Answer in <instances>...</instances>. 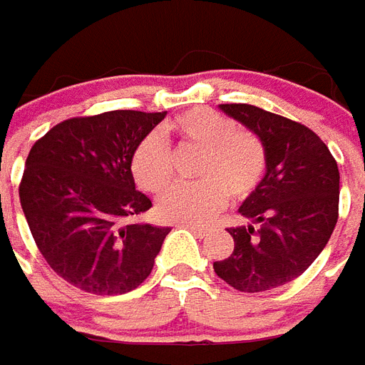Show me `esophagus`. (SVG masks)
<instances>
[{
  "mask_svg": "<svg viewBox=\"0 0 365 365\" xmlns=\"http://www.w3.org/2000/svg\"><path fill=\"white\" fill-rule=\"evenodd\" d=\"M182 226H185V228H187V230H191V232H193V234H197V236H205V234H207V230H209V228H207V226H201V224H190V222H183Z\"/></svg>",
  "mask_w": 365,
  "mask_h": 365,
  "instance_id": "34e87169",
  "label": "esophagus"
}]
</instances>
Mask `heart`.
I'll use <instances>...</instances> for the list:
<instances>
[{"label":"heart","instance_id":"1","mask_svg":"<svg viewBox=\"0 0 365 365\" xmlns=\"http://www.w3.org/2000/svg\"><path fill=\"white\" fill-rule=\"evenodd\" d=\"M137 143L131 174L145 191L160 193L170 185L174 168L164 137L180 148L201 150L193 185H175L158 199V212L172 222H205L234 199H245L265 174V148L250 131L210 108H193Z\"/></svg>","mask_w":365,"mask_h":365}]
</instances>
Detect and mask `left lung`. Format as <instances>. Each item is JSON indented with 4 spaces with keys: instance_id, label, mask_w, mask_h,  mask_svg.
Returning <instances> with one entry per match:
<instances>
[{
    "instance_id": "1",
    "label": "left lung",
    "mask_w": 365,
    "mask_h": 365,
    "mask_svg": "<svg viewBox=\"0 0 365 365\" xmlns=\"http://www.w3.org/2000/svg\"><path fill=\"white\" fill-rule=\"evenodd\" d=\"M218 108L257 135L265 175L237 209L250 224L228 228L232 255L212 267L240 292H265L298 279L329 242L339 218V166L298 121L251 104Z\"/></svg>"
}]
</instances>
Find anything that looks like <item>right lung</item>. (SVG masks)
I'll list each match as a JSON object with an SVG mask.
<instances>
[{
  "mask_svg": "<svg viewBox=\"0 0 365 365\" xmlns=\"http://www.w3.org/2000/svg\"><path fill=\"white\" fill-rule=\"evenodd\" d=\"M166 112L114 110L58 123L29 153L19 197L48 265L98 296L147 279L168 226L135 222L153 207L135 190L131 155Z\"/></svg>",
  "mask_w": 365,
  "mask_h": 365,
  "instance_id": "obj_1",
  "label": "right lung"
}]
</instances>
